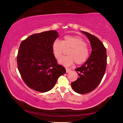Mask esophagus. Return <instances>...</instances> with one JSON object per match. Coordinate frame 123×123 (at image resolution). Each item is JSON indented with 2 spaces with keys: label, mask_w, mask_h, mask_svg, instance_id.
<instances>
[{
  "label": "esophagus",
  "mask_w": 123,
  "mask_h": 123,
  "mask_svg": "<svg viewBox=\"0 0 123 123\" xmlns=\"http://www.w3.org/2000/svg\"><path fill=\"white\" fill-rule=\"evenodd\" d=\"M70 71V68H66V73H69Z\"/></svg>",
  "instance_id": "1"
}]
</instances>
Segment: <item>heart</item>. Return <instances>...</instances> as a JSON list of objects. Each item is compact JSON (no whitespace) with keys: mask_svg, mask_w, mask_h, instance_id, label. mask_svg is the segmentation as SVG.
Instances as JSON below:
<instances>
[{"mask_svg":"<svg viewBox=\"0 0 123 123\" xmlns=\"http://www.w3.org/2000/svg\"><path fill=\"white\" fill-rule=\"evenodd\" d=\"M54 57L59 59L65 50H68V56L62 57L59 63L65 66L72 65L74 62L76 64L85 63L89 56V50L87 43L82 37L78 36H66L63 40H55L52 44Z\"/></svg>","mask_w":123,"mask_h":123,"instance_id":"obj_1","label":"heart"}]
</instances>
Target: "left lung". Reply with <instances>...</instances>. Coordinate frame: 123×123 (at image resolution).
Masks as SVG:
<instances>
[{
  "label": "left lung",
  "instance_id": "8db88e82",
  "mask_svg": "<svg viewBox=\"0 0 123 123\" xmlns=\"http://www.w3.org/2000/svg\"><path fill=\"white\" fill-rule=\"evenodd\" d=\"M82 32L88 38L92 50L87 61L75 69L79 76L71 86L75 92L83 94L94 90L101 81L106 69L107 54L99 38L87 32Z\"/></svg>",
  "mask_w": 123,
  "mask_h": 123
}]
</instances>
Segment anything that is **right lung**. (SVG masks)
Masks as SVG:
<instances>
[{
  "instance_id": "right-lung-1",
  "label": "right lung",
  "mask_w": 123,
  "mask_h": 123,
  "mask_svg": "<svg viewBox=\"0 0 123 123\" xmlns=\"http://www.w3.org/2000/svg\"><path fill=\"white\" fill-rule=\"evenodd\" d=\"M58 37L56 31H48L31 35L20 43L17 56L18 69L25 84L31 89L46 92L66 73L64 67L57 63L52 49Z\"/></svg>"
}]
</instances>
